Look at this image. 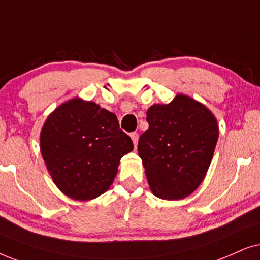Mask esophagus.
<instances>
[{
    "mask_svg": "<svg viewBox=\"0 0 260 260\" xmlns=\"http://www.w3.org/2000/svg\"><path fill=\"white\" fill-rule=\"evenodd\" d=\"M131 138H132V141H133V144H134V146L137 147V145H138V139H139V134L138 133H131Z\"/></svg>",
    "mask_w": 260,
    "mask_h": 260,
    "instance_id": "34e87169",
    "label": "esophagus"
}]
</instances>
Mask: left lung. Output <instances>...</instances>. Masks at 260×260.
Masks as SVG:
<instances>
[{"label": "left lung", "mask_w": 260, "mask_h": 260, "mask_svg": "<svg viewBox=\"0 0 260 260\" xmlns=\"http://www.w3.org/2000/svg\"><path fill=\"white\" fill-rule=\"evenodd\" d=\"M148 129L138 153L148 185L162 200H182L202 183L215 150L219 126L214 114L189 96L178 94L168 105L147 110Z\"/></svg>", "instance_id": "8db88e82"}]
</instances>
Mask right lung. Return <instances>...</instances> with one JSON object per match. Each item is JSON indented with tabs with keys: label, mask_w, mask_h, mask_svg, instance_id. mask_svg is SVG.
<instances>
[{
	"label": "right lung",
	"mask_w": 260,
	"mask_h": 260,
	"mask_svg": "<svg viewBox=\"0 0 260 260\" xmlns=\"http://www.w3.org/2000/svg\"><path fill=\"white\" fill-rule=\"evenodd\" d=\"M133 147L115 114L79 98L55 108L40 133L41 155L54 184L77 201L106 192L120 159Z\"/></svg>",
	"instance_id": "obj_1"
}]
</instances>
